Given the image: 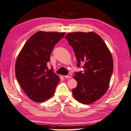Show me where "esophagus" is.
I'll return each mask as SVG.
<instances>
[{
	"label": "esophagus",
	"instance_id": "34e87169",
	"mask_svg": "<svg viewBox=\"0 0 131 131\" xmlns=\"http://www.w3.org/2000/svg\"><path fill=\"white\" fill-rule=\"evenodd\" d=\"M64 78L66 79H68V78H72V74H69L66 76H64Z\"/></svg>",
	"mask_w": 131,
	"mask_h": 131
}]
</instances>
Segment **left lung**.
Listing matches in <instances>:
<instances>
[{
  "label": "left lung",
  "mask_w": 131,
  "mask_h": 131,
  "mask_svg": "<svg viewBox=\"0 0 131 131\" xmlns=\"http://www.w3.org/2000/svg\"><path fill=\"white\" fill-rule=\"evenodd\" d=\"M65 38L73 48L78 61L77 66L83 71L75 73L78 82L72 89L74 98L84 104L98 100L107 92L113 71L111 52L101 37L94 32H74Z\"/></svg>",
  "instance_id": "obj_1"
}]
</instances>
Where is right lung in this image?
<instances>
[{"label":"right lung","instance_id":"1","mask_svg":"<svg viewBox=\"0 0 131 131\" xmlns=\"http://www.w3.org/2000/svg\"><path fill=\"white\" fill-rule=\"evenodd\" d=\"M65 32L38 31L29 38L18 54L16 79L25 93L35 102L48 100L55 93L60 78L48 70L51 52Z\"/></svg>","mask_w":131,"mask_h":131}]
</instances>
